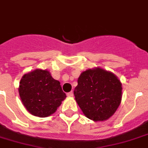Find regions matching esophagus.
I'll list each match as a JSON object with an SVG mask.
<instances>
[{
    "instance_id": "34e87169",
    "label": "esophagus",
    "mask_w": 148,
    "mask_h": 148,
    "mask_svg": "<svg viewBox=\"0 0 148 148\" xmlns=\"http://www.w3.org/2000/svg\"><path fill=\"white\" fill-rule=\"evenodd\" d=\"M73 94H74V93H73V92H69V93H68L66 95H67L68 97H73Z\"/></svg>"
}]
</instances>
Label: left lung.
Wrapping results in <instances>:
<instances>
[{
	"instance_id": "8db88e82",
	"label": "left lung",
	"mask_w": 148,
	"mask_h": 148,
	"mask_svg": "<svg viewBox=\"0 0 148 148\" xmlns=\"http://www.w3.org/2000/svg\"><path fill=\"white\" fill-rule=\"evenodd\" d=\"M74 94L86 117L103 121L112 116L120 106L122 87L112 73L96 68L81 74Z\"/></svg>"
}]
</instances>
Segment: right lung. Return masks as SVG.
Segmentation results:
<instances>
[{
	"label": "right lung",
	"mask_w": 148,
	"mask_h": 148,
	"mask_svg": "<svg viewBox=\"0 0 148 148\" xmlns=\"http://www.w3.org/2000/svg\"><path fill=\"white\" fill-rule=\"evenodd\" d=\"M19 94L31 114L46 117L53 114L66 97L60 82L47 71L36 70L21 78Z\"/></svg>",
	"instance_id": "1"
}]
</instances>
